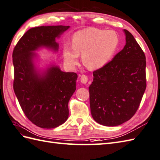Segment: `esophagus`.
I'll return each mask as SVG.
<instances>
[{
    "label": "esophagus",
    "instance_id": "34e87169",
    "mask_svg": "<svg viewBox=\"0 0 160 160\" xmlns=\"http://www.w3.org/2000/svg\"><path fill=\"white\" fill-rule=\"evenodd\" d=\"M80 80L81 81V83H86L88 82V77L86 75H85V74H83V75L81 76Z\"/></svg>",
    "mask_w": 160,
    "mask_h": 160
}]
</instances>
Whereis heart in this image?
Wrapping results in <instances>:
<instances>
[{"label": "heart", "mask_w": 160, "mask_h": 160, "mask_svg": "<svg viewBox=\"0 0 160 160\" xmlns=\"http://www.w3.org/2000/svg\"><path fill=\"white\" fill-rule=\"evenodd\" d=\"M119 45L115 31L88 28L77 31L72 39V49L66 48L64 59L71 66L77 65L79 55L90 69L102 68L111 60Z\"/></svg>", "instance_id": "heart-1"}]
</instances>
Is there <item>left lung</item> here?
Here are the masks:
<instances>
[{
	"label": "left lung",
	"instance_id": "obj_1",
	"mask_svg": "<svg viewBox=\"0 0 160 160\" xmlns=\"http://www.w3.org/2000/svg\"><path fill=\"white\" fill-rule=\"evenodd\" d=\"M126 44L102 68L93 72L89 87L92 118L104 126L121 125L139 108L146 90V57L129 31Z\"/></svg>",
	"mask_w": 160,
	"mask_h": 160
}]
</instances>
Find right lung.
<instances>
[{
  "label": "right lung",
  "instance_id": "1",
  "mask_svg": "<svg viewBox=\"0 0 160 160\" xmlns=\"http://www.w3.org/2000/svg\"><path fill=\"white\" fill-rule=\"evenodd\" d=\"M69 26H41L28 30L12 54L13 88L20 105L30 121L43 129H53L68 118V101L76 90L77 74L51 66L42 75L34 68L33 51L46 47L58 51L55 38Z\"/></svg>",
  "mask_w": 160,
  "mask_h": 160
}]
</instances>
